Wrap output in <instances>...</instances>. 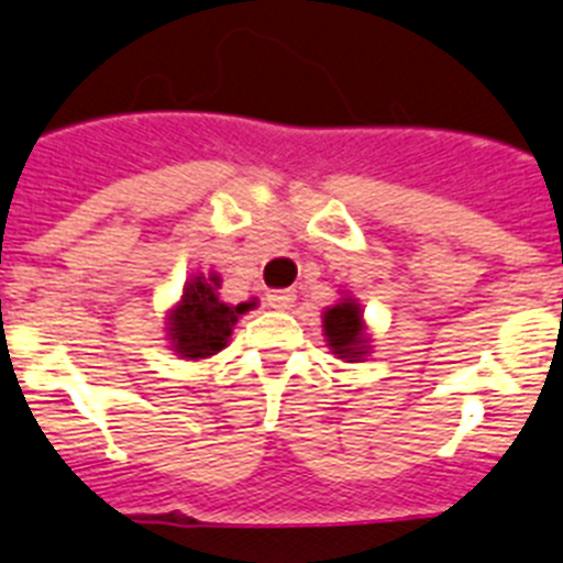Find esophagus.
I'll use <instances>...</instances> for the list:
<instances>
[{"mask_svg":"<svg viewBox=\"0 0 563 563\" xmlns=\"http://www.w3.org/2000/svg\"><path fill=\"white\" fill-rule=\"evenodd\" d=\"M292 301H296V292L292 290H271L267 292V305L273 310H290Z\"/></svg>","mask_w":563,"mask_h":563,"instance_id":"esophagus-1","label":"esophagus"}]
</instances>
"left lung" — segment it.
Instances as JSON below:
<instances>
[{
    "instance_id": "1",
    "label": "left lung",
    "mask_w": 563,
    "mask_h": 563,
    "mask_svg": "<svg viewBox=\"0 0 563 563\" xmlns=\"http://www.w3.org/2000/svg\"><path fill=\"white\" fill-rule=\"evenodd\" d=\"M321 328H324V341L330 353L341 362H364L373 350V335L364 321V310L358 299L344 292L335 305L324 307L321 313Z\"/></svg>"
}]
</instances>
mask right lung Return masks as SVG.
<instances>
[{
	"label": "right lung",
	"instance_id": "obj_1",
	"mask_svg": "<svg viewBox=\"0 0 563 563\" xmlns=\"http://www.w3.org/2000/svg\"><path fill=\"white\" fill-rule=\"evenodd\" d=\"M219 287H222L219 273L210 271L208 276L194 273L181 287V299L167 310V344L185 362H201L222 353L230 344L235 321L256 305V301L228 305L219 299Z\"/></svg>",
	"mask_w": 563,
	"mask_h": 563
}]
</instances>
